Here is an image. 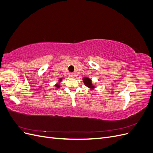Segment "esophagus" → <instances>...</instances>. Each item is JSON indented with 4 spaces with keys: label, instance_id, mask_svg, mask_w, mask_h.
Returning a JSON list of instances; mask_svg holds the SVG:
<instances>
[{
    "label": "esophagus",
    "instance_id": "esophagus-1",
    "mask_svg": "<svg viewBox=\"0 0 153 153\" xmlns=\"http://www.w3.org/2000/svg\"><path fill=\"white\" fill-rule=\"evenodd\" d=\"M69 76H70L71 78H73V77H75V74H74V73H69Z\"/></svg>",
    "mask_w": 153,
    "mask_h": 153
}]
</instances>
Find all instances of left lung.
<instances>
[{
  "label": "left lung",
  "mask_w": 153,
  "mask_h": 153,
  "mask_svg": "<svg viewBox=\"0 0 153 153\" xmlns=\"http://www.w3.org/2000/svg\"><path fill=\"white\" fill-rule=\"evenodd\" d=\"M83 80H84V84L86 86L89 87L90 88H92L93 87V86L92 85V83H91V80L89 79V78H84V79H83Z\"/></svg>",
  "instance_id": "obj_1"
}]
</instances>
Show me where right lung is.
I'll use <instances>...</instances> for the list:
<instances>
[{"label": "right lung", "mask_w": 153, "mask_h": 153, "mask_svg": "<svg viewBox=\"0 0 153 153\" xmlns=\"http://www.w3.org/2000/svg\"><path fill=\"white\" fill-rule=\"evenodd\" d=\"M61 80H62V78H60V79H59V81H61ZM59 86H60L59 85H56V87H59Z\"/></svg>", "instance_id": "right-lung-1"}]
</instances>
